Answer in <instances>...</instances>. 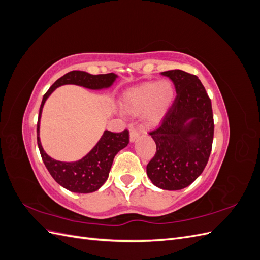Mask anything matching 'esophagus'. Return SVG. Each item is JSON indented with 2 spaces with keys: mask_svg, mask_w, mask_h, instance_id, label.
Listing matches in <instances>:
<instances>
[{
  "mask_svg": "<svg viewBox=\"0 0 260 260\" xmlns=\"http://www.w3.org/2000/svg\"><path fill=\"white\" fill-rule=\"evenodd\" d=\"M139 137H140V132H139V131H137V130H135V129H132V130L130 131V142H135V141H136Z\"/></svg>",
  "mask_w": 260,
  "mask_h": 260,
  "instance_id": "34e87169",
  "label": "esophagus"
}]
</instances>
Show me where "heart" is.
<instances>
[{"instance_id":"b5f03b06","label":"heart","mask_w":260,"mask_h":260,"mask_svg":"<svg viewBox=\"0 0 260 260\" xmlns=\"http://www.w3.org/2000/svg\"><path fill=\"white\" fill-rule=\"evenodd\" d=\"M175 95V85L169 80L146 82L125 92L121 107L124 113L132 116L143 113L147 122L155 123L169 111Z\"/></svg>"}]
</instances>
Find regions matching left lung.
Masks as SVG:
<instances>
[{
  "label": "left lung",
  "mask_w": 260,
  "mask_h": 260,
  "mask_svg": "<svg viewBox=\"0 0 260 260\" xmlns=\"http://www.w3.org/2000/svg\"><path fill=\"white\" fill-rule=\"evenodd\" d=\"M177 96L160 125L149 132L156 153L146 166L154 185L177 191L190 185L206 167L214 140L211 101L198 77L175 69L161 73Z\"/></svg>",
  "instance_id": "8db88e82"
}]
</instances>
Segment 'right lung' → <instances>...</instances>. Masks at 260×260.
Returning a JSON list of instances; mask_svg holds the SVG:
<instances>
[{
    "mask_svg": "<svg viewBox=\"0 0 260 260\" xmlns=\"http://www.w3.org/2000/svg\"><path fill=\"white\" fill-rule=\"evenodd\" d=\"M117 75L111 73L106 75H91L80 70H73L60 77L48 90L42 99L37 124V140L42 160L53 179L58 184L75 193H91L98 191L105 183L112 168L116 154L129 143V131L122 132L104 131L98 144L86 154L82 159L74 162H65L53 159L44 152L41 145L40 118L42 108L52 92L64 84H76L86 89L100 90L109 88L116 80Z\"/></svg>",
    "mask_w": 260,
    "mask_h": 260,
    "instance_id": "right-lung-1",
    "label": "right lung"
}]
</instances>
